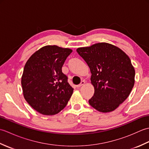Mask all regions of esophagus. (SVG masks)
Returning <instances> with one entry per match:
<instances>
[{
    "instance_id": "obj_1",
    "label": "esophagus",
    "mask_w": 149,
    "mask_h": 149,
    "mask_svg": "<svg viewBox=\"0 0 149 149\" xmlns=\"http://www.w3.org/2000/svg\"><path fill=\"white\" fill-rule=\"evenodd\" d=\"M85 84V81H81V83L79 84H78L77 86V88H80V87H81L82 86H83V85Z\"/></svg>"
}]
</instances>
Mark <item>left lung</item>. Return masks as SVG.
I'll list each match as a JSON object with an SVG mask.
<instances>
[{
	"label": "left lung",
	"instance_id": "left-lung-1",
	"mask_svg": "<svg viewBox=\"0 0 149 149\" xmlns=\"http://www.w3.org/2000/svg\"><path fill=\"white\" fill-rule=\"evenodd\" d=\"M77 52L91 73L95 92L90 106L102 113L115 110L134 86L135 70L130 58L118 47L104 42L80 47Z\"/></svg>",
	"mask_w": 149,
	"mask_h": 149
}]
</instances>
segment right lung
<instances>
[{
  "label": "right lung",
  "instance_id": "right-lung-1",
  "mask_svg": "<svg viewBox=\"0 0 149 149\" xmlns=\"http://www.w3.org/2000/svg\"><path fill=\"white\" fill-rule=\"evenodd\" d=\"M72 50L43 47L25 65L21 84L24 99L36 111L54 115L65 107L74 91L62 66Z\"/></svg>",
  "mask_w": 149,
  "mask_h": 149
}]
</instances>
